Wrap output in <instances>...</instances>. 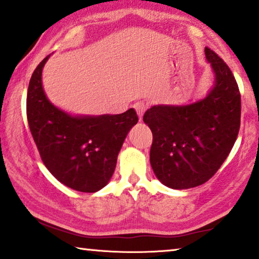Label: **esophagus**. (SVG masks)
<instances>
[{
	"instance_id": "obj_1",
	"label": "esophagus",
	"mask_w": 259,
	"mask_h": 259,
	"mask_svg": "<svg viewBox=\"0 0 259 259\" xmlns=\"http://www.w3.org/2000/svg\"><path fill=\"white\" fill-rule=\"evenodd\" d=\"M134 108L136 109L137 114H138V116H140V119H142L145 110H147V109H148V103L145 101H138V102H136V103L134 104Z\"/></svg>"
}]
</instances>
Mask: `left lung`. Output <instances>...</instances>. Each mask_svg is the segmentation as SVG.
<instances>
[{
    "instance_id": "obj_1",
    "label": "left lung",
    "mask_w": 259,
    "mask_h": 259,
    "mask_svg": "<svg viewBox=\"0 0 259 259\" xmlns=\"http://www.w3.org/2000/svg\"><path fill=\"white\" fill-rule=\"evenodd\" d=\"M216 82L203 100L185 105H155L143 121L152 133L150 163L171 189L205 183L230 154L240 126V93L228 64L205 48Z\"/></svg>"
}]
</instances>
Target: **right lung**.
Returning a JSON list of instances; mask_svg holds the SVG:
<instances>
[{
    "label": "right lung",
    "instance_id": "right-lung-1",
    "mask_svg": "<svg viewBox=\"0 0 259 259\" xmlns=\"http://www.w3.org/2000/svg\"><path fill=\"white\" fill-rule=\"evenodd\" d=\"M47 56L32 72L27 118L42 162L67 187L95 192L108 184L129 130L138 122L133 108L119 115L74 117L54 107L42 88Z\"/></svg>",
    "mask_w": 259,
    "mask_h": 259
}]
</instances>
